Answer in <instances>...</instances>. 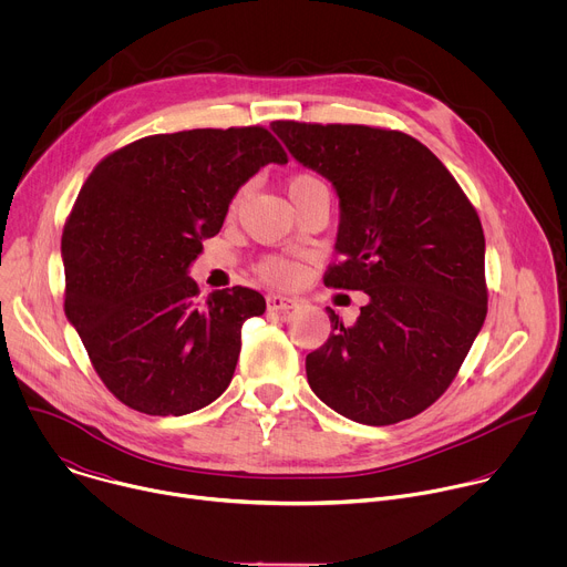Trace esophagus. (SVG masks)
I'll return each mask as SVG.
<instances>
[{"label":"esophagus","instance_id":"esophagus-1","mask_svg":"<svg viewBox=\"0 0 567 567\" xmlns=\"http://www.w3.org/2000/svg\"><path fill=\"white\" fill-rule=\"evenodd\" d=\"M267 307L271 311H289L296 307V300L289 298V296H282V293H269L267 296Z\"/></svg>","mask_w":567,"mask_h":567}]
</instances>
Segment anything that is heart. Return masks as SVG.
<instances>
[{
  "instance_id": "1",
  "label": "heart",
  "mask_w": 567,
  "mask_h": 567,
  "mask_svg": "<svg viewBox=\"0 0 567 567\" xmlns=\"http://www.w3.org/2000/svg\"><path fill=\"white\" fill-rule=\"evenodd\" d=\"M320 186H326L322 184L316 175H311V173H300V175H293L291 179H289V197L293 199V197H298V195H302V193H307V190H311V188H320ZM258 271H260V276L267 280V282H274V285H289L293 278H296V269H293V265H289L287 260H282V258H267V260H262L260 262V267H258Z\"/></svg>"
}]
</instances>
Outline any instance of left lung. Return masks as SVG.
<instances>
[{
	"label": "left lung",
	"mask_w": 567,
	"mask_h": 567,
	"mask_svg": "<svg viewBox=\"0 0 567 567\" xmlns=\"http://www.w3.org/2000/svg\"><path fill=\"white\" fill-rule=\"evenodd\" d=\"M300 166L326 177L341 208L334 289L365 291L354 326L305 359L313 394L339 415L388 426L451 385L487 316L480 217L417 138L368 125L276 121Z\"/></svg>",
	"instance_id": "left-lung-1"
}]
</instances>
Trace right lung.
<instances>
[{
  "label": "right lung",
  "instance_id": "add662e5",
  "mask_svg": "<svg viewBox=\"0 0 567 567\" xmlns=\"http://www.w3.org/2000/svg\"><path fill=\"white\" fill-rule=\"evenodd\" d=\"M287 164L265 127L184 130L105 156L62 233L64 313L99 377L145 415H188L230 383L241 326L267 309L249 287L197 302L188 276L235 193Z\"/></svg>",
  "mask_w": 567,
  "mask_h": 567
}]
</instances>
